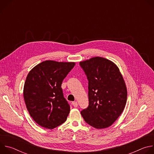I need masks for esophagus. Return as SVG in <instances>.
Instances as JSON below:
<instances>
[{
  "mask_svg": "<svg viewBox=\"0 0 154 154\" xmlns=\"http://www.w3.org/2000/svg\"><path fill=\"white\" fill-rule=\"evenodd\" d=\"M72 105H73L74 107H77V106H78V103H77V102H76V101L72 102Z\"/></svg>",
  "mask_w": 154,
  "mask_h": 154,
  "instance_id": "34e87169",
  "label": "esophagus"
}]
</instances>
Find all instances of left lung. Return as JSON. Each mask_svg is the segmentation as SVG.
I'll return each instance as SVG.
<instances>
[{
    "label": "left lung",
    "instance_id": "left-lung-1",
    "mask_svg": "<svg viewBox=\"0 0 154 154\" xmlns=\"http://www.w3.org/2000/svg\"><path fill=\"white\" fill-rule=\"evenodd\" d=\"M88 80L89 105L81 111L85 122L97 128L112 125L125 106L127 90L119 69L113 61L96 57L80 62Z\"/></svg>",
    "mask_w": 154,
    "mask_h": 154
}]
</instances>
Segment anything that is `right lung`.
I'll return each instance as SVG.
<instances>
[{
  "mask_svg": "<svg viewBox=\"0 0 154 154\" xmlns=\"http://www.w3.org/2000/svg\"><path fill=\"white\" fill-rule=\"evenodd\" d=\"M74 62L42 61L29 72L24 86L27 110L40 126L53 129L66 120L70 106L63 96L62 82Z\"/></svg>",
  "mask_w": 154,
  "mask_h": 154,
  "instance_id": "obj_1",
  "label": "right lung"
}]
</instances>
